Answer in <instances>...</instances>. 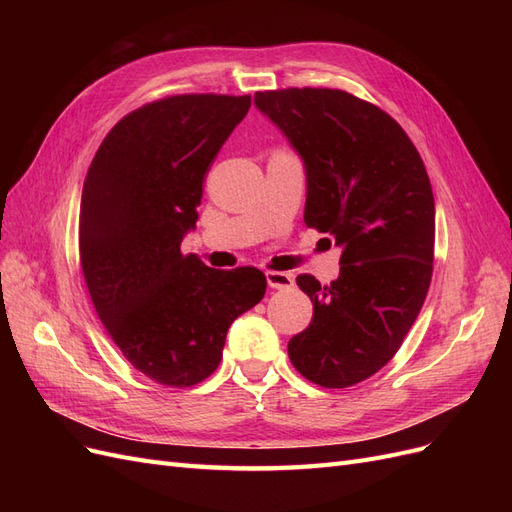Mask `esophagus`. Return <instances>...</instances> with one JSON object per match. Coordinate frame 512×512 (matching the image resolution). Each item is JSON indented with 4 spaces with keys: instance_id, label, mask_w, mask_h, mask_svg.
<instances>
[{
    "instance_id": "34e87169",
    "label": "esophagus",
    "mask_w": 512,
    "mask_h": 512,
    "mask_svg": "<svg viewBox=\"0 0 512 512\" xmlns=\"http://www.w3.org/2000/svg\"><path fill=\"white\" fill-rule=\"evenodd\" d=\"M267 284L275 290H288L294 286V277L282 271H267Z\"/></svg>"
}]
</instances>
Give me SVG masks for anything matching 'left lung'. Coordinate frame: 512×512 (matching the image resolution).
Returning <instances> with one entry per match:
<instances>
[{
	"label": "left lung",
	"instance_id": "8db88e82",
	"mask_svg": "<svg viewBox=\"0 0 512 512\" xmlns=\"http://www.w3.org/2000/svg\"><path fill=\"white\" fill-rule=\"evenodd\" d=\"M254 104L303 162L305 224L342 247L335 282L297 277L314 318L288 356L307 380L344 389L393 359L425 303L436 239L427 170L395 119L346 91H258Z\"/></svg>",
	"mask_w": 512,
	"mask_h": 512
}]
</instances>
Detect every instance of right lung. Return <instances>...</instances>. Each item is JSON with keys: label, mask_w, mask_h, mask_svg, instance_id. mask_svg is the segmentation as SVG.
<instances>
[{"label": "right lung", "mask_w": 512, "mask_h": 512, "mask_svg": "<svg viewBox=\"0 0 512 512\" xmlns=\"http://www.w3.org/2000/svg\"><path fill=\"white\" fill-rule=\"evenodd\" d=\"M250 104L203 94L138 108L106 134L83 183L79 254L91 301L134 369L166 386L211 376L230 324L265 297L262 271L181 254L207 168Z\"/></svg>", "instance_id": "right-lung-1"}]
</instances>
